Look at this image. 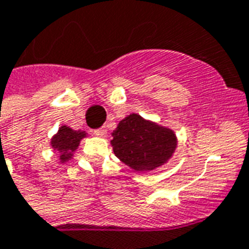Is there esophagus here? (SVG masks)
Segmentation results:
<instances>
[{"label": "esophagus", "mask_w": 249, "mask_h": 249, "mask_svg": "<svg viewBox=\"0 0 249 249\" xmlns=\"http://www.w3.org/2000/svg\"><path fill=\"white\" fill-rule=\"evenodd\" d=\"M93 134L96 135V136H104V135H105V130H104V128H97V130L93 131Z\"/></svg>", "instance_id": "1"}]
</instances>
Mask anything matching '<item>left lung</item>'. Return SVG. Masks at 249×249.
Returning <instances> with one entry per match:
<instances>
[{
  "label": "left lung",
  "mask_w": 249,
  "mask_h": 249,
  "mask_svg": "<svg viewBox=\"0 0 249 249\" xmlns=\"http://www.w3.org/2000/svg\"><path fill=\"white\" fill-rule=\"evenodd\" d=\"M115 156L138 171L153 170L169 160L177 145L175 135L167 128L130 114L113 131Z\"/></svg>",
  "instance_id": "obj_1"
}]
</instances>
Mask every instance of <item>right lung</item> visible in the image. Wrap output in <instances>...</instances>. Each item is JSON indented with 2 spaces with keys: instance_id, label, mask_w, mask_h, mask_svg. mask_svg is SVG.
I'll return each instance as SVG.
<instances>
[{
  "instance_id": "add662e5",
  "label": "right lung",
  "mask_w": 249,
  "mask_h": 249,
  "mask_svg": "<svg viewBox=\"0 0 249 249\" xmlns=\"http://www.w3.org/2000/svg\"><path fill=\"white\" fill-rule=\"evenodd\" d=\"M86 136L84 131H74L66 126H62L59 128L58 134L52 139V146L55 151L63 152L61 155V160L66 161L71 157V152H74L78 148L80 139ZM68 153L66 154V152Z\"/></svg>"
}]
</instances>
